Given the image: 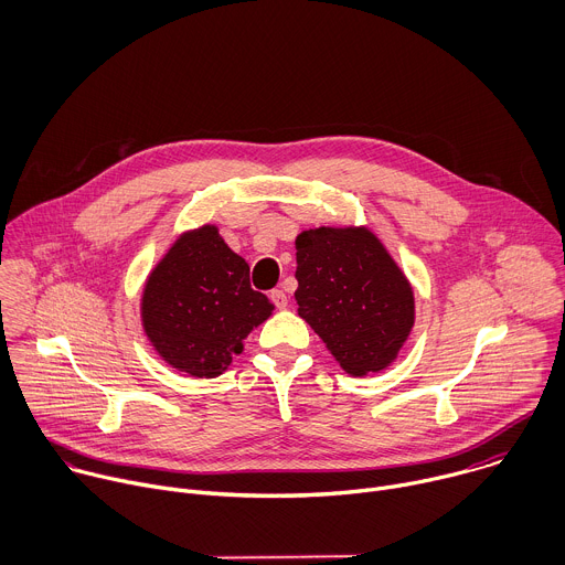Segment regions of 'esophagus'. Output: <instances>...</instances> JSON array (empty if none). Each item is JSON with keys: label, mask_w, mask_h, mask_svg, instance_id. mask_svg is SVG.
<instances>
[{"label": "esophagus", "mask_w": 565, "mask_h": 565, "mask_svg": "<svg viewBox=\"0 0 565 565\" xmlns=\"http://www.w3.org/2000/svg\"><path fill=\"white\" fill-rule=\"evenodd\" d=\"M269 298H271V302L278 307V309H282V307H287V294L282 291V289H271V294H269Z\"/></svg>", "instance_id": "1"}]
</instances>
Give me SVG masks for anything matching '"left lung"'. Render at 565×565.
Returning a JSON list of instances; mask_svg holds the SVG:
<instances>
[{"instance_id": "1", "label": "left lung", "mask_w": 565, "mask_h": 565, "mask_svg": "<svg viewBox=\"0 0 565 565\" xmlns=\"http://www.w3.org/2000/svg\"><path fill=\"white\" fill-rule=\"evenodd\" d=\"M298 316L352 376L385 370L414 324V294L367 230L320 227L296 238Z\"/></svg>"}]
</instances>
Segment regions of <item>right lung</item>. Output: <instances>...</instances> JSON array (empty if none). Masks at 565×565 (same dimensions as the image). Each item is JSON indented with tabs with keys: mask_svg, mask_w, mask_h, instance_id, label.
<instances>
[{
	"mask_svg": "<svg viewBox=\"0 0 565 565\" xmlns=\"http://www.w3.org/2000/svg\"><path fill=\"white\" fill-rule=\"evenodd\" d=\"M249 282V265L206 227L184 234L151 271L142 322L156 352L175 370L213 379L243 352V338L271 316Z\"/></svg>",
	"mask_w": 565,
	"mask_h": 565,
	"instance_id": "right-lung-1",
	"label": "right lung"
}]
</instances>
